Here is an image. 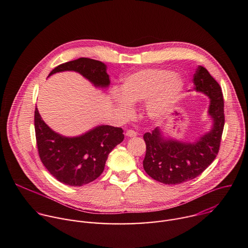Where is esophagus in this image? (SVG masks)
Masks as SVG:
<instances>
[{"label":"esophagus","mask_w":248,"mask_h":248,"mask_svg":"<svg viewBox=\"0 0 248 248\" xmlns=\"http://www.w3.org/2000/svg\"><path fill=\"white\" fill-rule=\"evenodd\" d=\"M125 135H126L127 137H135V136L137 135V133H136L134 130L128 129V130H126V132H125Z\"/></svg>","instance_id":"esophagus-1"}]
</instances>
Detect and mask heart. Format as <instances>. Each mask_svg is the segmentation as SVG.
<instances>
[{"mask_svg": "<svg viewBox=\"0 0 248 248\" xmlns=\"http://www.w3.org/2000/svg\"><path fill=\"white\" fill-rule=\"evenodd\" d=\"M183 78L167 69H143L128 76L115 94L113 102L124 115L131 113V106L147 102V113L153 120L162 118L176 103L184 91Z\"/></svg>", "mask_w": 248, "mask_h": 248, "instance_id": "heart-1", "label": "heart"}]
</instances>
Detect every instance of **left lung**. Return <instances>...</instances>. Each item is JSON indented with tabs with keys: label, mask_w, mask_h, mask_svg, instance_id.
Instances as JSON below:
<instances>
[{
	"label": "left lung",
	"mask_w": 248,
	"mask_h": 248,
	"mask_svg": "<svg viewBox=\"0 0 248 248\" xmlns=\"http://www.w3.org/2000/svg\"><path fill=\"white\" fill-rule=\"evenodd\" d=\"M193 85L196 92L210 99L208 116L212 120L211 129L193 142L167 136L165 126H157L143 136L146 143L143 168L152 179L165 185L174 186L195 179L219 152L225 125L222 89L202 65L196 68Z\"/></svg>",
	"instance_id": "8db88e82"
}]
</instances>
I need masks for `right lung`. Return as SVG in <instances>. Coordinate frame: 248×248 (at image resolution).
Wrapping results in <instances>:
<instances>
[{
    "label": "right lung",
    "mask_w": 248,
    "mask_h": 248,
    "mask_svg": "<svg viewBox=\"0 0 248 248\" xmlns=\"http://www.w3.org/2000/svg\"><path fill=\"white\" fill-rule=\"evenodd\" d=\"M62 72H76L97 88H108L107 65L88 58H79L55 67L48 78ZM35 134L40 159L49 172L62 184L81 186L95 181L103 172L111 151L124 138L121 127L97 125L78 136H64L54 131L34 114Z\"/></svg>",
    "instance_id": "right-lung-1"
}]
</instances>
